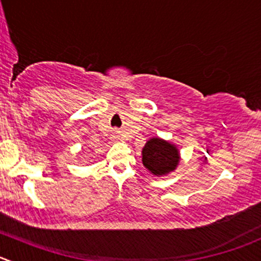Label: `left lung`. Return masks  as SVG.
<instances>
[{
  "mask_svg": "<svg viewBox=\"0 0 261 261\" xmlns=\"http://www.w3.org/2000/svg\"><path fill=\"white\" fill-rule=\"evenodd\" d=\"M178 150L162 139H150L143 149V164L156 176L169 173L178 164Z\"/></svg>",
  "mask_w": 261,
  "mask_h": 261,
  "instance_id": "left-lung-1",
  "label": "left lung"
}]
</instances>
